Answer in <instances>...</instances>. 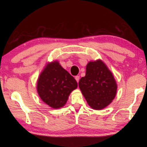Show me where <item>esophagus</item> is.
I'll list each match as a JSON object with an SVG mask.
<instances>
[{"label": "esophagus", "mask_w": 147, "mask_h": 147, "mask_svg": "<svg viewBox=\"0 0 147 147\" xmlns=\"http://www.w3.org/2000/svg\"><path fill=\"white\" fill-rule=\"evenodd\" d=\"M75 79H76V80L77 82L78 83L79 80H80V76H75Z\"/></svg>", "instance_id": "34e87169"}]
</instances>
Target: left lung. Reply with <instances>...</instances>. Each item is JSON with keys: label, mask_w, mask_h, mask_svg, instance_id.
Returning <instances> with one entry per match:
<instances>
[{"label": "left lung", "mask_w": 147, "mask_h": 147, "mask_svg": "<svg viewBox=\"0 0 147 147\" xmlns=\"http://www.w3.org/2000/svg\"><path fill=\"white\" fill-rule=\"evenodd\" d=\"M78 85L88 104L94 109L108 106L117 88L112 73L101 60L89 62L86 76L80 80Z\"/></svg>", "instance_id": "1"}]
</instances>
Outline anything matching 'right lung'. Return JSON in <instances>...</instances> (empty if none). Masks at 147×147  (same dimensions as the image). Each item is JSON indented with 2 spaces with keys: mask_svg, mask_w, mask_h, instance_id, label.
Returning a JSON list of instances; mask_svg holds the SVG:
<instances>
[{
  "mask_svg": "<svg viewBox=\"0 0 147 147\" xmlns=\"http://www.w3.org/2000/svg\"><path fill=\"white\" fill-rule=\"evenodd\" d=\"M78 87L76 80L58 61L49 63L38 81V92L45 103L58 109L66 104L72 91Z\"/></svg>",
  "mask_w": 147,
  "mask_h": 147,
  "instance_id": "right-lung-1",
  "label": "right lung"
}]
</instances>
